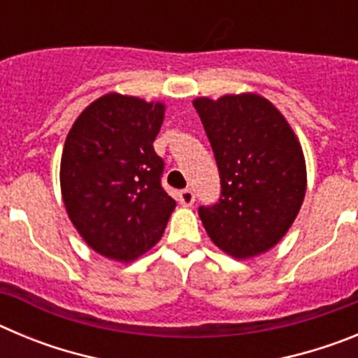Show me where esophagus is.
I'll use <instances>...</instances> for the list:
<instances>
[{"mask_svg": "<svg viewBox=\"0 0 358 358\" xmlns=\"http://www.w3.org/2000/svg\"><path fill=\"white\" fill-rule=\"evenodd\" d=\"M195 201V194H194V189H189V188H185L179 192V202H181L182 206H192Z\"/></svg>", "mask_w": 358, "mask_h": 358, "instance_id": "esophagus-1", "label": "esophagus"}]
</instances>
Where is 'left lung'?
I'll list each match as a JSON object with an SVG mask.
<instances>
[{
    "label": "left lung",
    "instance_id": "8db88e82",
    "mask_svg": "<svg viewBox=\"0 0 358 358\" xmlns=\"http://www.w3.org/2000/svg\"><path fill=\"white\" fill-rule=\"evenodd\" d=\"M194 107L220 176V197L199 208V217L227 255H262L283 238L305 199L301 145L280 110L258 94L197 98Z\"/></svg>",
    "mask_w": 358,
    "mask_h": 358
}]
</instances>
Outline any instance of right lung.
I'll return each instance as SVG.
<instances>
[{
  "label": "right lung",
  "instance_id": "1",
  "mask_svg": "<svg viewBox=\"0 0 358 358\" xmlns=\"http://www.w3.org/2000/svg\"><path fill=\"white\" fill-rule=\"evenodd\" d=\"M163 103L106 94L73 123L61 161V188L73 226L91 249L132 262L156 245L176 208L161 185L154 150Z\"/></svg>",
  "mask_w": 358,
  "mask_h": 358
}]
</instances>
